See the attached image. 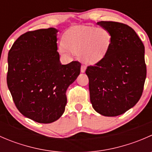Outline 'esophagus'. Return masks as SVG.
Instances as JSON below:
<instances>
[{
    "label": "esophagus",
    "instance_id": "34e87169",
    "mask_svg": "<svg viewBox=\"0 0 152 152\" xmlns=\"http://www.w3.org/2000/svg\"><path fill=\"white\" fill-rule=\"evenodd\" d=\"M85 70H86L85 65H82V67H81V72H82V73H85Z\"/></svg>",
    "mask_w": 152,
    "mask_h": 152
}]
</instances>
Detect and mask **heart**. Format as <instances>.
Wrapping results in <instances>:
<instances>
[{"mask_svg":"<svg viewBox=\"0 0 152 152\" xmlns=\"http://www.w3.org/2000/svg\"><path fill=\"white\" fill-rule=\"evenodd\" d=\"M111 43V34L104 28L73 27L63 36L64 46L72 53L79 54L81 60L87 65L102 62L108 53ZM64 47L59 46V50L63 53L67 52Z\"/></svg>","mask_w":152,"mask_h":152,"instance_id":"heart-1","label":"heart"}]
</instances>
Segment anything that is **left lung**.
Wrapping results in <instances>:
<instances>
[{
  "mask_svg": "<svg viewBox=\"0 0 152 152\" xmlns=\"http://www.w3.org/2000/svg\"><path fill=\"white\" fill-rule=\"evenodd\" d=\"M96 24L110 32L112 43L104 59L86 70L90 102L98 113L114 117L134 107L141 97L146 77L145 48L129 26L113 21Z\"/></svg>",
  "mask_w": 152,
  "mask_h": 152,
  "instance_id": "8db88e82",
  "label": "left lung"
}]
</instances>
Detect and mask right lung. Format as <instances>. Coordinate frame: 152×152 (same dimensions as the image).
<instances>
[{
    "label": "right lung",
    "mask_w": 152,
    "mask_h": 152,
    "mask_svg": "<svg viewBox=\"0 0 152 152\" xmlns=\"http://www.w3.org/2000/svg\"><path fill=\"white\" fill-rule=\"evenodd\" d=\"M55 28L23 34L8 54L7 85L20 113L41 124L56 121L65 112L66 90L80 74L81 64L62 65Z\"/></svg>",
    "instance_id": "right-lung-1"
}]
</instances>
